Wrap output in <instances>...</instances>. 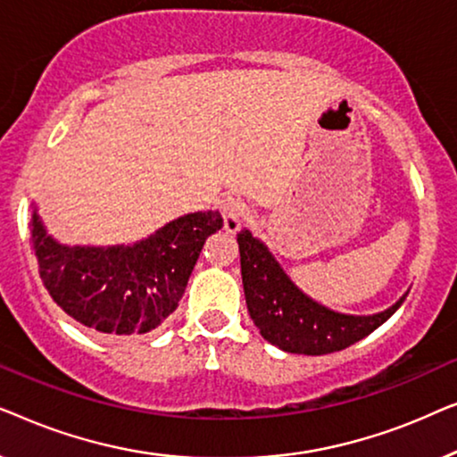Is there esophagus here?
Listing matches in <instances>:
<instances>
[{"label": "esophagus", "instance_id": "1", "mask_svg": "<svg viewBox=\"0 0 457 457\" xmlns=\"http://www.w3.org/2000/svg\"><path fill=\"white\" fill-rule=\"evenodd\" d=\"M220 212L224 218V228L228 233H237L241 228L243 220H245V204L241 202L239 197H224L220 202Z\"/></svg>", "mask_w": 457, "mask_h": 457}]
</instances>
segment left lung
I'll list each match as a JSON object with an SVG mask.
<instances>
[{
    "mask_svg": "<svg viewBox=\"0 0 457 457\" xmlns=\"http://www.w3.org/2000/svg\"><path fill=\"white\" fill-rule=\"evenodd\" d=\"M237 243L249 316L260 335L283 352L303 355L341 352L389 320L408 297L403 293L391 308L372 316L341 314L297 289L270 249L247 228L237 235Z\"/></svg>",
    "mask_w": 457,
    "mask_h": 457,
    "instance_id": "1",
    "label": "left lung"
}]
</instances>
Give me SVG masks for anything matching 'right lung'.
<instances>
[{
  "instance_id": "add662e5",
  "label": "right lung",
  "mask_w": 457,
  "mask_h": 457,
  "mask_svg": "<svg viewBox=\"0 0 457 457\" xmlns=\"http://www.w3.org/2000/svg\"><path fill=\"white\" fill-rule=\"evenodd\" d=\"M222 228L220 212L168 222L133 245H60L37 210L30 220L43 285L74 320L108 335H143L177 310L205 239Z\"/></svg>"
}]
</instances>
